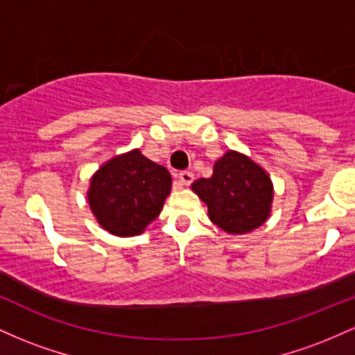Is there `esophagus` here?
I'll return each mask as SVG.
<instances>
[{
    "instance_id": "34e87169",
    "label": "esophagus",
    "mask_w": 355,
    "mask_h": 355,
    "mask_svg": "<svg viewBox=\"0 0 355 355\" xmlns=\"http://www.w3.org/2000/svg\"><path fill=\"white\" fill-rule=\"evenodd\" d=\"M177 182L178 185H190L193 182V173L189 172V170H182V172L177 173Z\"/></svg>"
}]
</instances>
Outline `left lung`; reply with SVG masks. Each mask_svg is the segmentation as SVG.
<instances>
[{
	"mask_svg": "<svg viewBox=\"0 0 355 355\" xmlns=\"http://www.w3.org/2000/svg\"><path fill=\"white\" fill-rule=\"evenodd\" d=\"M191 190L209 207V217L229 234H245L266 222L274 198L272 182L245 155L227 152L215 162L210 178H198Z\"/></svg>",
	"mask_w": 355,
	"mask_h": 355,
	"instance_id": "obj_1",
	"label": "left lung"
}]
</instances>
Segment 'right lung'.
Masks as SVG:
<instances>
[{
    "label": "right lung",
    "mask_w": 355,
    "mask_h": 355,
    "mask_svg": "<svg viewBox=\"0 0 355 355\" xmlns=\"http://www.w3.org/2000/svg\"><path fill=\"white\" fill-rule=\"evenodd\" d=\"M170 189L168 170L133 150L95 173L88 191L89 209L110 234L132 237L158 217Z\"/></svg>",
    "instance_id": "obj_1"
}]
</instances>
